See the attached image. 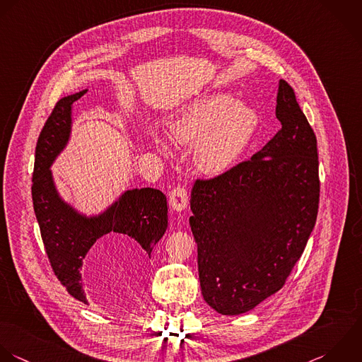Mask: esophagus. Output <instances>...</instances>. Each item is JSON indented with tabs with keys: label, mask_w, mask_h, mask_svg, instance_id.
Wrapping results in <instances>:
<instances>
[{
	"label": "esophagus",
	"mask_w": 362,
	"mask_h": 362,
	"mask_svg": "<svg viewBox=\"0 0 362 362\" xmlns=\"http://www.w3.org/2000/svg\"><path fill=\"white\" fill-rule=\"evenodd\" d=\"M170 207L176 211H183L185 209H187L189 204V196H187V190L182 186H177L172 190L170 193Z\"/></svg>",
	"instance_id": "esophagus-1"
}]
</instances>
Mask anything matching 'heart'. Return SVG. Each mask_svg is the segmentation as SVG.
Instances as JSON below:
<instances>
[{
	"label": "heart",
	"mask_w": 362,
	"mask_h": 362,
	"mask_svg": "<svg viewBox=\"0 0 362 362\" xmlns=\"http://www.w3.org/2000/svg\"><path fill=\"white\" fill-rule=\"evenodd\" d=\"M258 125L259 118L252 108L228 94L214 93L189 104L170 122V131L179 144L197 145L193 160L200 172L218 176L237 165ZM153 141L165 153L170 152L162 136L155 135Z\"/></svg>",
	"instance_id": "1"
}]
</instances>
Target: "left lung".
I'll return each instance as SVG.
<instances>
[{
  "instance_id": "obj_1",
  "label": "left lung",
  "mask_w": 362,
  "mask_h": 362,
  "mask_svg": "<svg viewBox=\"0 0 362 362\" xmlns=\"http://www.w3.org/2000/svg\"><path fill=\"white\" fill-rule=\"evenodd\" d=\"M276 118L282 128L250 160L192 190L202 293L221 315L247 313L282 289L316 224L317 139L285 80Z\"/></svg>"
}]
</instances>
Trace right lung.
<instances>
[{
  "mask_svg": "<svg viewBox=\"0 0 362 362\" xmlns=\"http://www.w3.org/2000/svg\"><path fill=\"white\" fill-rule=\"evenodd\" d=\"M86 93L81 90L60 98L45 122L35 149L32 200L54 275L74 299L87 305L81 267L94 243L107 234H122L151 258L168 228V203L158 189H131L103 213L87 217L60 197L50 166L69 142L73 103Z\"/></svg>",
  "mask_w": 362,
  "mask_h": 362,
  "instance_id": "obj_1",
  "label": "right lung"
}]
</instances>
